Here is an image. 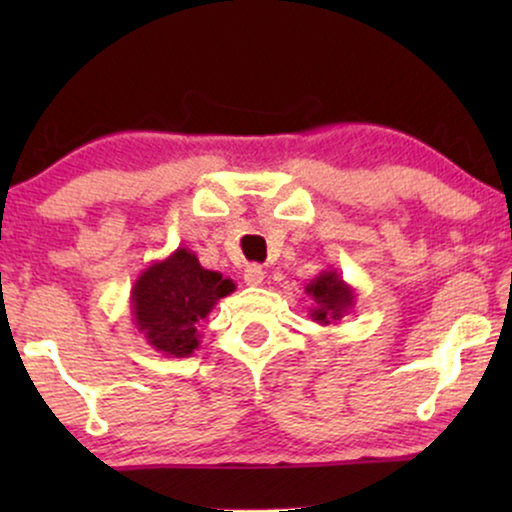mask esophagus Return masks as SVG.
I'll list each match as a JSON object with an SVG mask.
<instances>
[{
  "label": "esophagus",
  "mask_w": 512,
  "mask_h": 512,
  "mask_svg": "<svg viewBox=\"0 0 512 512\" xmlns=\"http://www.w3.org/2000/svg\"><path fill=\"white\" fill-rule=\"evenodd\" d=\"M265 279V272L261 265H247V270H244V282L249 286H261Z\"/></svg>",
  "instance_id": "34e87169"
}]
</instances>
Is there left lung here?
Returning a JSON list of instances; mask_svg holds the SVG:
<instances>
[{
  "label": "left lung",
  "instance_id": "obj_1",
  "mask_svg": "<svg viewBox=\"0 0 512 512\" xmlns=\"http://www.w3.org/2000/svg\"><path fill=\"white\" fill-rule=\"evenodd\" d=\"M305 293L312 298L310 319L319 326H335L352 312L356 305L354 286H349L340 272L335 268L321 270L310 284L305 286Z\"/></svg>",
  "mask_w": 512,
  "mask_h": 512
}]
</instances>
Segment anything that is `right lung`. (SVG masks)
<instances>
[{
	"label": "right lung",
	"instance_id": "add662e5",
	"mask_svg": "<svg viewBox=\"0 0 512 512\" xmlns=\"http://www.w3.org/2000/svg\"><path fill=\"white\" fill-rule=\"evenodd\" d=\"M233 291V279L202 268L191 249L179 247L135 279L130 291L132 321L156 352L186 359L200 347V321Z\"/></svg>",
	"mask_w": 512,
	"mask_h": 512
}]
</instances>
